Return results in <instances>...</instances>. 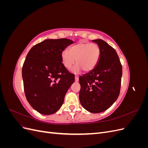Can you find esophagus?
I'll list each match as a JSON object with an SVG mask.
<instances>
[{
    "mask_svg": "<svg viewBox=\"0 0 148 148\" xmlns=\"http://www.w3.org/2000/svg\"><path fill=\"white\" fill-rule=\"evenodd\" d=\"M75 82H78V81H79V78H78V76H75Z\"/></svg>",
    "mask_w": 148,
    "mask_h": 148,
    "instance_id": "obj_1",
    "label": "esophagus"
}]
</instances>
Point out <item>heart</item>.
Returning a JSON list of instances; mask_svg holds the SVG:
<instances>
[{
    "mask_svg": "<svg viewBox=\"0 0 148 148\" xmlns=\"http://www.w3.org/2000/svg\"><path fill=\"white\" fill-rule=\"evenodd\" d=\"M70 52L65 49L61 53L63 65L67 69L71 67L77 62V65L73 69V71L77 73L82 70L90 71L97 65L100 56V49L95 43L79 42L70 47Z\"/></svg>",
    "mask_w": 148,
    "mask_h": 148,
    "instance_id": "b5f03b06",
    "label": "heart"
}]
</instances>
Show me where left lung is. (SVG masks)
I'll return each instance as SVG.
<instances>
[{"label": "left lung", "instance_id": "left-lung-1", "mask_svg": "<svg viewBox=\"0 0 148 148\" xmlns=\"http://www.w3.org/2000/svg\"><path fill=\"white\" fill-rule=\"evenodd\" d=\"M99 46L100 56L96 66L80 76L79 99L91 113H100L112 105L119 96L122 67L115 49L102 39L92 40Z\"/></svg>", "mask_w": 148, "mask_h": 148}]
</instances>
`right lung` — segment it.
Here are the masks:
<instances>
[{
  "instance_id": "1",
  "label": "right lung",
  "mask_w": 148,
  "mask_h": 148,
  "mask_svg": "<svg viewBox=\"0 0 148 148\" xmlns=\"http://www.w3.org/2000/svg\"><path fill=\"white\" fill-rule=\"evenodd\" d=\"M74 43L69 39H46L30 49L22 68L26 99L43 115L56 113L75 82L62 64L61 53Z\"/></svg>"
}]
</instances>
